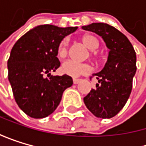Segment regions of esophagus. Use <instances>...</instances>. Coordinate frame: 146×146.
Instances as JSON below:
<instances>
[{
    "mask_svg": "<svg viewBox=\"0 0 146 146\" xmlns=\"http://www.w3.org/2000/svg\"><path fill=\"white\" fill-rule=\"evenodd\" d=\"M80 80H80V79H74V84H78L79 82H80Z\"/></svg>",
    "mask_w": 146,
    "mask_h": 146,
    "instance_id": "34e87169",
    "label": "esophagus"
}]
</instances>
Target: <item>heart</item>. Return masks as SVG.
Segmentation results:
<instances>
[{"instance_id":"heart-1","label":"heart","mask_w":146,"mask_h":146,"mask_svg":"<svg viewBox=\"0 0 146 146\" xmlns=\"http://www.w3.org/2000/svg\"><path fill=\"white\" fill-rule=\"evenodd\" d=\"M81 41L87 47L91 50V54L95 55L94 50L97 49L99 46V42L94 36L87 34L81 36ZM68 52V40L64 38L58 44V56L59 58H65ZM92 70V67L88 64L79 63L74 60H67L61 66V71L64 74L68 75L72 78H77L81 75L88 74Z\"/></svg>"}]
</instances>
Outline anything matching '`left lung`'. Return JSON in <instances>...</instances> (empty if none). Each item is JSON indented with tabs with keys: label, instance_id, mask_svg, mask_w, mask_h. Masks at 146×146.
I'll return each instance as SVG.
<instances>
[{
	"label": "left lung",
	"instance_id": "left-lung-1",
	"mask_svg": "<svg viewBox=\"0 0 146 146\" xmlns=\"http://www.w3.org/2000/svg\"><path fill=\"white\" fill-rule=\"evenodd\" d=\"M82 29L101 36L110 49L105 66L94 74L98 80L96 87L84 97V103L96 117L111 118L124 107L131 93L137 70L135 50L125 35L107 23H94Z\"/></svg>",
	"mask_w": 146,
	"mask_h": 146
}]
</instances>
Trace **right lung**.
Listing matches in <instances>:
<instances>
[{"mask_svg": "<svg viewBox=\"0 0 146 146\" xmlns=\"http://www.w3.org/2000/svg\"><path fill=\"white\" fill-rule=\"evenodd\" d=\"M77 27L39 25L13 46L8 60L9 80L19 108L32 118H44L58 106L63 92L72 85L68 75L53 76L60 66L58 47Z\"/></svg>", "mask_w": 146, "mask_h": 146, "instance_id": "add662e5", "label": "right lung"}]
</instances>
